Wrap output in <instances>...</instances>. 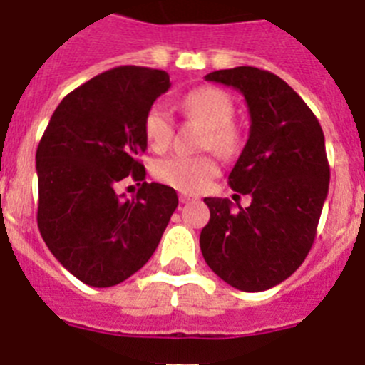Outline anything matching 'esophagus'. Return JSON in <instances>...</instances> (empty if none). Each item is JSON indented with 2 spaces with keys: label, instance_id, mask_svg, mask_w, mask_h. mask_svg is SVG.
Here are the masks:
<instances>
[{
  "label": "esophagus",
  "instance_id": "obj_1",
  "mask_svg": "<svg viewBox=\"0 0 365 365\" xmlns=\"http://www.w3.org/2000/svg\"><path fill=\"white\" fill-rule=\"evenodd\" d=\"M179 201L185 205V202H190V201H195V197L193 195H188V193H180L179 195Z\"/></svg>",
  "mask_w": 365,
  "mask_h": 365
}]
</instances>
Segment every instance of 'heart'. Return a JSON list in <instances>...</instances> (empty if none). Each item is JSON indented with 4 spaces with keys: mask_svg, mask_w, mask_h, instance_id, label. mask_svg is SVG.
<instances>
[{
    "mask_svg": "<svg viewBox=\"0 0 365 365\" xmlns=\"http://www.w3.org/2000/svg\"><path fill=\"white\" fill-rule=\"evenodd\" d=\"M180 108L190 120L206 128L202 146L212 148L221 157H232L240 150V133L232 125L234 104L217 87H197L182 98ZM144 135L153 150H164L173 138V118L163 106H151L144 117ZM155 177L180 192L197 193L219 175L214 155H170L153 164Z\"/></svg>",
    "mask_w": 365,
    "mask_h": 365,
    "instance_id": "1",
    "label": "heart"
}]
</instances>
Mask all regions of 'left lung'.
<instances>
[{
	"instance_id": "obj_1",
	"label": "left lung",
	"mask_w": 365,
	"mask_h": 365,
	"mask_svg": "<svg viewBox=\"0 0 365 365\" xmlns=\"http://www.w3.org/2000/svg\"><path fill=\"white\" fill-rule=\"evenodd\" d=\"M205 80L245 96L250 130L228 185L252 202L234 210L228 199L205 197L202 257L228 285L267 291L302 265L316 237L331 177L324 131L302 96L269 71L234 67Z\"/></svg>"
}]
</instances>
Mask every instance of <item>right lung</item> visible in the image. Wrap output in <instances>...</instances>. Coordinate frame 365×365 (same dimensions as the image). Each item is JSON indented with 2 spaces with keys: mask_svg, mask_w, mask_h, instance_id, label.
<instances>
[{
  "mask_svg": "<svg viewBox=\"0 0 365 365\" xmlns=\"http://www.w3.org/2000/svg\"><path fill=\"white\" fill-rule=\"evenodd\" d=\"M170 86L166 71H106L60 102L38 144V228L86 285L113 287L143 269L179 205L175 190L144 180L138 163L144 117ZM128 176L141 180L133 200L116 192Z\"/></svg>",
  "mask_w": 365,
  "mask_h": 365,
  "instance_id": "1",
  "label": "right lung"
}]
</instances>
